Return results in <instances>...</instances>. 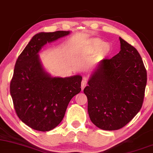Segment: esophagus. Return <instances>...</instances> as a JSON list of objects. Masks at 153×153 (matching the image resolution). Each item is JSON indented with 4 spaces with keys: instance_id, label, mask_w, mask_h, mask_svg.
Returning a JSON list of instances; mask_svg holds the SVG:
<instances>
[{
    "instance_id": "obj_1",
    "label": "esophagus",
    "mask_w": 153,
    "mask_h": 153,
    "mask_svg": "<svg viewBox=\"0 0 153 153\" xmlns=\"http://www.w3.org/2000/svg\"><path fill=\"white\" fill-rule=\"evenodd\" d=\"M87 79H86L85 77H84V78L83 79V80H82V89H84V87H85L86 86H87Z\"/></svg>"
}]
</instances>
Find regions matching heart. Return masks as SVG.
Here are the masks:
<instances>
[{
    "label": "heart",
    "mask_w": 153,
    "mask_h": 153,
    "mask_svg": "<svg viewBox=\"0 0 153 153\" xmlns=\"http://www.w3.org/2000/svg\"><path fill=\"white\" fill-rule=\"evenodd\" d=\"M91 46H94V48H102L104 47V51L106 52H108L109 50H110V47H109V45L105 44V43L104 41L101 40H98V39H94V40H92L91 42Z\"/></svg>",
    "instance_id": "obj_1"
}]
</instances>
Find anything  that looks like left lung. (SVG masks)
Segmentation results:
<instances>
[{
	"label": "left lung",
	"mask_w": 153,
	"mask_h": 153,
	"mask_svg": "<svg viewBox=\"0 0 153 153\" xmlns=\"http://www.w3.org/2000/svg\"><path fill=\"white\" fill-rule=\"evenodd\" d=\"M120 51L102 59L84 89L91 121L104 130H117L140 110L147 84V71L134 46L120 37Z\"/></svg>",
	"instance_id": "obj_1"
}]
</instances>
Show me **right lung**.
I'll use <instances>...</instances> for the list:
<instances>
[{
	"instance_id": "add662e5",
	"label": "right lung",
	"mask_w": 153,
	"mask_h": 153,
	"mask_svg": "<svg viewBox=\"0 0 153 153\" xmlns=\"http://www.w3.org/2000/svg\"><path fill=\"white\" fill-rule=\"evenodd\" d=\"M69 33L58 30L36 34L16 62L10 84L14 108L19 119L35 130L55 128L62 121L70 100L81 91L80 75L51 77L39 56L45 44Z\"/></svg>"
}]
</instances>
